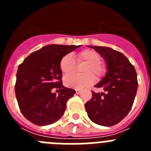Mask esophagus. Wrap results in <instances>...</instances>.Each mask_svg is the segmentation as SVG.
Instances as JSON below:
<instances>
[{"label": "esophagus", "mask_w": 151, "mask_h": 151, "mask_svg": "<svg viewBox=\"0 0 151 151\" xmlns=\"http://www.w3.org/2000/svg\"><path fill=\"white\" fill-rule=\"evenodd\" d=\"M76 94H79L81 93V90H78V89H76Z\"/></svg>", "instance_id": "34e87169"}]
</instances>
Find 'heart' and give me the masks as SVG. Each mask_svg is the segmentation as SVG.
Here are the masks:
<instances>
[{
  "instance_id": "b5f03b06",
  "label": "heart",
  "mask_w": 151,
  "mask_h": 151,
  "mask_svg": "<svg viewBox=\"0 0 151 151\" xmlns=\"http://www.w3.org/2000/svg\"><path fill=\"white\" fill-rule=\"evenodd\" d=\"M101 61V56L95 50H83L78 52L76 55V62L78 64H85L82 70V74L85 75L67 76L64 78L65 85L75 89H83L88 87L94 82V76L99 78L104 75L106 69ZM76 66V61L69 54L64 56L60 63V70L65 75L73 73Z\"/></svg>"
}]
</instances>
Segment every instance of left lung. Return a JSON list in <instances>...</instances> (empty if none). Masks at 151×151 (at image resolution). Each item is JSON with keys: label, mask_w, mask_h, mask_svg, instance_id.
<instances>
[{"label": "left lung", "mask_w": 151, "mask_h": 151, "mask_svg": "<svg viewBox=\"0 0 151 151\" xmlns=\"http://www.w3.org/2000/svg\"><path fill=\"white\" fill-rule=\"evenodd\" d=\"M94 48L106 63V73L95 85L104 92L92 91V97L85 106L89 119L103 126H112L122 120L132 107L138 79L135 69L121 52L107 47Z\"/></svg>", "instance_id": "obj_1"}]
</instances>
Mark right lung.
<instances>
[{
    "label": "right lung",
    "mask_w": 151,
    "mask_h": 151,
    "mask_svg": "<svg viewBox=\"0 0 151 151\" xmlns=\"http://www.w3.org/2000/svg\"><path fill=\"white\" fill-rule=\"evenodd\" d=\"M80 45H50L33 52L19 66L15 92L22 115L31 122L43 126L54 123L63 116L66 102L76 91L64 87L61 59ZM59 89L58 96L52 93Z\"/></svg>",
    "instance_id": "right-lung-1"
}]
</instances>
